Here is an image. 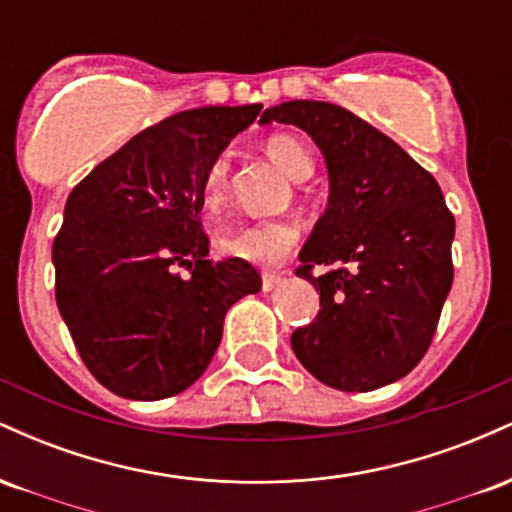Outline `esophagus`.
<instances>
[{"label": "esophagus", "mask_w": 512, "mask_h": 512, "mask_svg": "<svg viewBox=\"0 0 512 512\" xmlns=\"http://www.w3.org/2000/svg\"><path fill=\"white\" fill-rule=\"evenodd\" d=\"M279 284H281V274H274V272L262 274V291H274Z\"/></svg>", "instance_id": "esophagus-1"}]
</instances>
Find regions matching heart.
<instances>
[{"label":"heart","instance_id":"obj_1","mask_svg":"<svg viewBox=\"0 0 512 512\" xmlns=\"http://www.w3.org/2000/svg\"><path fill=\"white\" fill-rule=\"evenodd\" d=\"M264 149L272 161L289 175L291 180H308L313 175V156L296 137L289 134H272L264 142ZM228 161L226 156L214 158L202 178V204L209 211L219 209L226 197ZM298 243V226L286 219H262L231 228L219 238L223 255L238 257L252 264H276L284 260Z\"/></svg>","mask_w":512,"mask_h":512}]
</instances>
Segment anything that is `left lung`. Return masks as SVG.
<instances>
[{
    "label": "left lung",
    "mask_w": 512,
    "mask_h": 512,
    "mask_svg": "<svg viewBox=\"0 0 512 512\" xmlns=\"http://www.w3.org/2000/svg\"><path fill=\"white\" fill-rule=\"evenodd\" d=\"M317 144L330 199L296 269L320 291L315 322L291 334L320 383L368 392L404 378L426 354L452 286L455 219L436 178L366 120L325 101L267 108ZM322 263L328 272L313 277Z\"/></svg>",
    "instance_id": "1"
}]
</instances>
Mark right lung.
<instances>
[{"mask_svg":"<svg viewBox=\"0 0 512 512\" xmlns=\"http://www.w3.org/2000/svg\"><path fill=\"white\" fill-rule=\"evenodd\" d=\"M260 110L170 115L98 163L64 204L57 308L81 361L115 395L154 402L187 390L219 349L228 308L262 289L250 262L207 260L199 219L209 163Z\"/></svg>","mask_w":512,"mask_h":512,"instance_id":"add662e5","label":"right lung"}]
</instances>
